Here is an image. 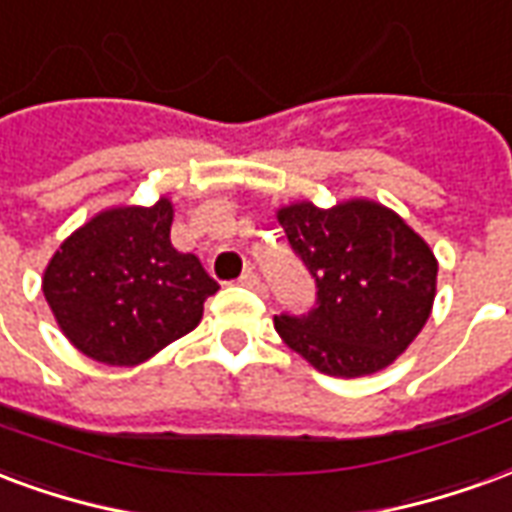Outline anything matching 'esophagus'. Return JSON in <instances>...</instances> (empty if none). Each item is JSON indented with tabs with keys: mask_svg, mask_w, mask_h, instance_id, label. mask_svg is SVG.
<instances>
[{
	"mask_svg": "<svg viewBox=\"0 0 512 512\" xmlns=\"http://www.w3.org/2000/svg\"><path fill=\"white\" fill-rule=\"evenodd\" d=\"M240 283L242 286H248V289H253V292H259V294L267 292V286H264V281H261L259 275H256V270H253V267H248V270L242 272Z\"/></svg>",
	"mask_w": 512,
	"mask_h": 512,
	"instance_id": "obj_1",
	"label": "esophagus"
}]
</instances>
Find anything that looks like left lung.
<instances>
[{
	"instance_id": "1",
	"label": "left lung",
	"mask_w": 512,
	"mask_h": 512,
	"mask_svg": "<svg viewBox=\"0 0 512 512\" xmlns=\"http://www.w3.org/2000/svg\"><path fill=\"white\" fill-rule=\"evenodd\" d=\"M286 240L316 281L311 311L275 316L289 349L322 374H376L417 338L431 316L436 259L420 234L376 201L278 212Z\"/></svg>"
}]
</instances>
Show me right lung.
<instances>
[{"label": "right lung", "mask_w": 512, "mask_h": 512, "mask_svg": "<svg viewBox=\"0 0 512 512\" xmlns=\"http://www.w3.org/2000/svg\"><path fill=\"white\" fill-rule=\"evenodd\" d=\"M171 218L169 199L100 212L48 261L43 294L78 352L138 365L201 322L220 286L199 256L171 245Z\"/></svg>", "instance_id": "right-lung-1"}]
</instances>
